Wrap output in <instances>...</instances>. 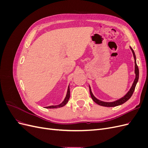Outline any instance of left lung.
<instances>
[{"instance_id":"left-lung-1","label":"left lung","mask_w":148,"mask_h":148,"mask_svg":"<svg viewBox=\"0 0 148 148\" xmlns=\"http://www.w3.org/2000/svg\"><path fill=\"white\" fill-rule=\"evenodd\" d=\"M130 49L132 51L134 59H135V80H134V82L132 84V86L131 88L130 89V90L127 92L126 95H125L123 97L120 98L119 99H117V100H116V101H113V102H104V101H100L98 99H97V98L93 95V94L91 91V87L89 85V92H90V95H91L92 99L94 101V102H95L96 104H97L98 105L104 106V107H115V106H120L121 104H123V103H125V102H127L132 96L134 91H135L136 85L138 83V79H139V69H138V65L136 64V56H135V52H134V51L133 50V49L132 48V47H130Z\"/></svg>"}]
</instances>
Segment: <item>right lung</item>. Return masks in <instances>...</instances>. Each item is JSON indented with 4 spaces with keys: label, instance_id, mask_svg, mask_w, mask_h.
Wrapping results in <instances>:
<instances>
[{
    "label": "right lung",
    "instance_id": "1",
    "mask_svg": "<svg viewBox=\"0 0 148 148\" xmlns=\"http://www.w3.org/2000/svg\"><path fill=\"white\" fill-rule=\"evenodd\" d=\"M70 86H68V89H67V92H66V96L65 97L64 100L63 101L62 103H60V104L59 105H56V106H47L46 107V108L47 109H55V108H59V107H62L64 106L66 104V103L69 102V100L70 99Z\"/></svg>",
    "mask_w": 148,
    "mask_h": 148
}]
</instances>
